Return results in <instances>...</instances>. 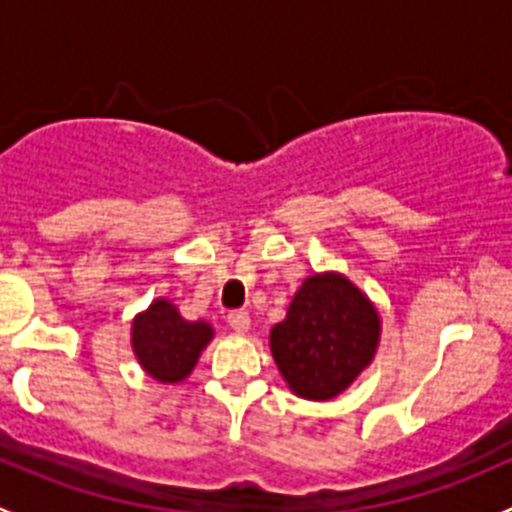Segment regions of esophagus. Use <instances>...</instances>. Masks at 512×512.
Here are the masks:
<instances>
[{"label": "esophagus", "instance_id": "1", "mask_svg": "<svg viewBox=\"0 0 512 512\" xmlns=\"http://www.w3.org/2000/svg\"><path fill=\"white\" fill-rule=\"evenodd\" d=\"M227 324H230L232 332L245 334L247 329H250V314H247V312H232L230 317H227Z\"/></svg>", "mask_w": 512, "mask_h": 512}]
</instances>
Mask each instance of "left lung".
<instances>
[{
    "label": "left lung",
    "instance_id": "obj_1",
    "mask_svg": "<svg viewBox=\"0 0 512 512\" xmlns=\"http://www.w3.org/2000/svg\"><path fill=\"white\" fill-rule=\"evenodd\" d=\"M381 339L376 304L339 272H314L270 329V352L294 396L329 401L374 361Z\"/></svg>",
    "mask_w": 512,
    "mask_h": 512
}]
</instances>
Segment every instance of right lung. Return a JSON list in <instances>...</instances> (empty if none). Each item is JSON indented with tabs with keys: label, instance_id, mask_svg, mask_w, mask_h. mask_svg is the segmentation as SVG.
<instances>
[{
	"label": "right lung",
	"instance_id": "right-lung-1",
	"mask_svg": "<svg viewBox=\"0 0 512 512\" xmlns=\"http://www.w3.org/2000/svg\"><path fill=\"white\" fill-rule=\"evenodd\" d=\"M215 329L205 319H185L170 299L158 297L133 317L131 347L138 364L158 384H180L193 374Z\"/></svg>",
	"mask_w": 512,
	"mask_h": 512
}]
</instances>
